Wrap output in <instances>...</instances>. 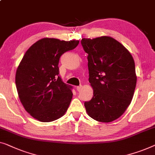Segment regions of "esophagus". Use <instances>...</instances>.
I'll use <instances>...</instances> for the list:
<instances>
[{
  "instance_id": "obj_1",
  "label": "esophagus",
  "mask_w": 155,
  "mask_h": 155,
  "mask_svg": "<svg viewBox=\"0 0 155 155\" xmlns=\"http://www.w3.org/2000/svg\"><path fill=\"white\" fill-rule=\"evenodd\" d=\"M82 89V85H80V86H78L77 87H76V89H77L78 91H81Z\"/></svg>"
}]
</instances>
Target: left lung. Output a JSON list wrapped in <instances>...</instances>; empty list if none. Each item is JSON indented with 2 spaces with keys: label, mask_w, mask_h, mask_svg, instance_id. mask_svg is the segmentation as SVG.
I'll return each instance as SVG.
<instances>
[{
  "label": "left lung",
  "mask_w": 155,
  "mask_h": 155,
  "mask_svg": "<svg viewBox=\"0 0 155 155\" xmlns=\"http://www.w3.org/2000/svg\"><path fill=\"white\" fill-rule=\"evenodd\" d=\"M87 56L89 82L94 96L84 106L89 117L110 122L131 104L136 85L135 63L129 51L113 38H82Z\"/></svg>",
  "instance_id": "8db88e82"
}]
</instances>
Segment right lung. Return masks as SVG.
<instances>
[{
    "instance_id": "1",
    "label": "right lung",
    "mask_w": 155,
    "mask_h": 155,
    "mask_svg": "<svg viewBox=\"0 0 155 155\" xmlns=\"http://www.w3.org/2000/svg\"><path fill=\"white\" fill-rule=\"evenodd\" d=\"M78 40L42 38L26 51L18 66L15 83L24 108L36 120L52 122L64 115L71 104V87L59 75V59Z\"/></svg>"
}]
</instances>
